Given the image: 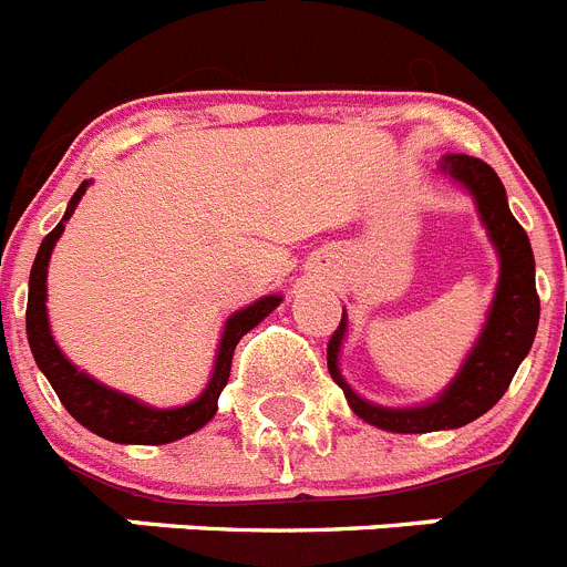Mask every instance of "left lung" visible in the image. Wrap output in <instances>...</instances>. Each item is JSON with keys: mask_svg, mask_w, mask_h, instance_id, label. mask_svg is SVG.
I'll list each match as a JSON object with an SVG mask.
<instances>
[{"mask_svg": "<svg viewBox=\"0 0 567 567\" xmlns=\"http://www.w3.org/2000/svg\"><path fill=\"white\" fill-rule=\"evenodd\" d=\"M441 169L449 177H455L457 183H463L477 200L488 237L499 254V285L486 328H483L477 347L463 364L461 375L449 384V390L437 398L435 404L415 406V410H384V406L367 404L344 384L339 364H336L347 324L344 313H341L339 328L333 330L328 341L330 375L344 390L347 404L355 415L390 432L455 430V426H466L474 417H481L508 390L519 361L528 355L534 336H537L539 296L537 285H534L532 243H528V234L523 231V226L514 220V214L508 212L506 188L499 183L497 172L481 157L468 155H446L441 161Z\"/></svg>", "mask_w": 567, "mask_h": 567, "instance_id": "1", "label": "left lung"}]
</instances>
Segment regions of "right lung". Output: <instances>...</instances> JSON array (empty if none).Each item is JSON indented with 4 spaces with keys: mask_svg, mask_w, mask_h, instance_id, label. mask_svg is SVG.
Masks as SVG:
<instances>
[{
    "mask_svg": "<svg viewBox=\"0 0 567 567\" xmlns=\"http://www.w3.org/2000/svg\"><path fill=\"white\" fill-rule=\"evenodd\" d=\"M86 192V181L81 183L79 192L70 200L68 214L64 220H70V214L79 206L81 195ZM64 220L42 239L39 254H35V262L30 268V293H28V341L30 350H33V359L39 364V370L48 375L50 386L55 390L59 401L64 404V410L86 426L95 435L106 437V441L115 443H169L177 441L183 435H192L195 430L206 426L208 421L217 412V398H220L223 386L228 384V375H231V359L234 347L254 324L271 313L282 299L279 296H265L259 302L248 305L246 310H239L228 319L226 333L220 341V353H217V364H214V375L208 381L206 392H203L197 401L186 406H177V410H152V406L137 404L130 395H121V392L110 390V386L99 384L90 375L75 370L61 350L55 347L53 336H50L48 324V310H44V299H48V262L50 254H53L55 239L64 231Z\"/></svg>",
    "mask_w": 567,
    "mask_h": 567,
    "instance_id": "obj_1",
    "label": "right lung"
}]
</instances>
